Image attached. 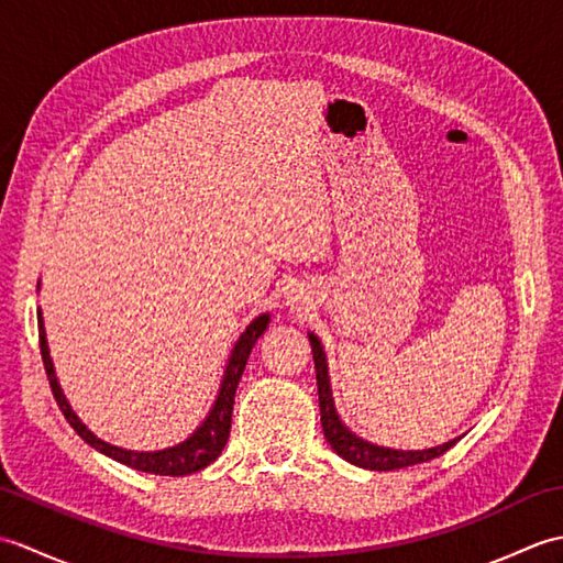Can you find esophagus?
I'll list each match as a JSON object with an SVG mask.
<instances>
[{
    "instance_id": "esophagus-1",
    "label": "esophagus",
    "mask_w": 563,
    "mask_h": 563,
    "mask_svg": "<svg viewBox=\"0 0 563 563\" xmlns=\"http://www.w3.org/2000/svg\"><path fill=\"white\" fill-rule=\"evenodd\" d=\"M300 302H302L300 295H288V305H290V307H297Z\"/></svg>"
}]
</instances>
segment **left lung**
Segmentation results:
<instances>
[{"mask_svg": "<svg viewBox=\"0 0 563 563\" xmlns=\"http://www.w3.org/2000/svg\"><path fill=\"white\" fill-rule=\"evenodd\" d=\"M307 336H309V343H312V355H314L321 428H324V438L339 457H343L345 462H351L355 466H363V470H369V472H391V470H404V466H411V464L435 460L460 440V438H452L448 442H442V445L428 448V450H394L385 445H375V442L355 435L353 430L341 421L336 404H333L324 345H321L317 333L309 331Z\"/></svg>", "mask_w": 563, "mask_h": 563, "instance_id": "8db88e82", "label": "left lung"}]
</instances>
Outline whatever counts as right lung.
Wrapping results in <instances>:
<instances>
[{
	"instance_id": "1",
	"label": "right lung",
	"mask_w": 563,
	"mask_h": 563,
	"mask_svg": "<svg viewBox=\"0 0 563 563\" xmlns=\"http://www.w3.org/2000/svg\"><path fill=\"white\" fill-rule=\"evenodd\" d=\"M38 290H41V280H38ZM268 324H271V314L263 312L256 319H251V324L242 331V336L236 339L230 357H227L218 397H214L208 416L202 418V423L194 430V433H190L186 440L176 442V445H172V448L140 452V450L118 448V445H111V442L97 438L87 426L81 423V418L71 411V406H69L65 391H63V387H59L57 375H55L51 349H47V339H45V321H43V312L38 309V339H41L43 365H45L47 379H51V389L55 394V401L59 406V411L65 413L67 423L77 430V435L84 442H89L93 450H99L101 454H106V457H111L125 466H133V470H137V472L159 474V476L196 474L200 470H206L210 462L220 457L224 445H227V438H230L236 385H239V379H242L251 349H254L256 341L263 336V331L268 329Z\"/></svg>"
}]
</instances>
